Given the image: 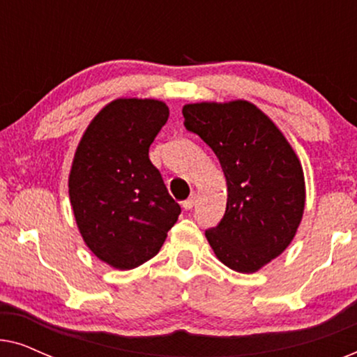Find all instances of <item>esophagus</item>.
<instances>
[{"mask_svg": "<svg viewBox=\"0 0 357 357\" xmlns=\"http://www.w3.org/2000/svg\"><path fill=\"white\" fill-rule=\"evenodd\" d=\"M195 203H197V195H190V198H187V199H185V202L182 203V206H183V209H187V211H188V209H192L193 206H195Z\"/></svg>", "mask_w": 357, "mask_h": 357, "instance_id": "34e87169", "label": "esophagus"}]
</instances>
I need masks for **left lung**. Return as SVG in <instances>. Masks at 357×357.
Masks as SVG:
<instances>
[{"instance_id":"obj_1","label":"left lung","mask_w":357,"mask_h":357,"mask_svg":"<svg viewBox=\"0 0 357 357\" xmlns=\"http://www.w3.org/2000/svg\"><path fill=\"white\" fill-rule=\"evenodd\" d=\"M183 125L221 164L226 213L204 232L224 265L253 273L281 255L296 236L305 204L301 162L276 125L247 100L188 104Z\"/></svg>"}]
</instances>
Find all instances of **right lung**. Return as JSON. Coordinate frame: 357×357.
Segmentation results:
<instances>
[{
  "label": "right lung",
  "mask_w": 357,
  "mask_h": 357,
  "mask_svg": "<svg viewBox=\"0 0 357 357\" xmlns=\"http://www.w3.org/2000/svg\"><path fill=\"white\" fill-rule=\"evenodd\" d=\"M167 119L164 102L114 100L76 149L70 198L77 227L92 253L119 270L151 260L182 211L149 160Z\"/></svg>",
  "instance_id": "add662e5"
}]
</instances>
